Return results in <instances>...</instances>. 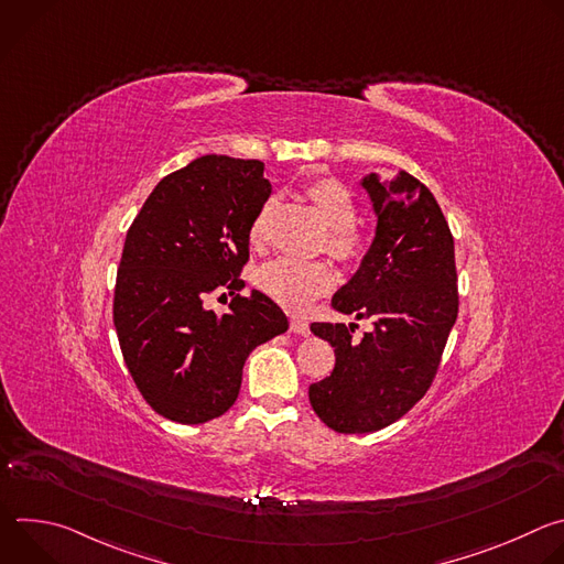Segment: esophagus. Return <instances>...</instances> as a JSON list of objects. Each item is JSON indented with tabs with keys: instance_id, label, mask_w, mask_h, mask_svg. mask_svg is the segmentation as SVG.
Masks as SVG:
<instances>
[{
	"instance_id": "1",
	"label": "esophagus",
	"mask_w": 564,
	"mask_h": 564,
	"mask_svg": "<svg viewBox=\"0 0 564 564\" xmlns=\"http://www.w3.org/2000/svg\"><path fill=\"white\" fill-rule=\"evenodd\" d=\"M290 328H292V333H296V335H305L307 330H310V324L305 318H301V316H292L290 318Z\"/></svg>"
}]
</instances>
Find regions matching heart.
Masks as SVG:
<instances>
[{"label": "heart", "instance_id": "heart-1", "mask_svg": "<svg viewBox=\"0 0 564 564\" xmlns=\"http://www.w3.org/2000/svg\"><path fill=\"white\" fill-rule=\"evenodd\" d=\"M307 198L328 225V252L341 261L355 263L368 250L366 234L355 225L357 203L348 185L337 178H318L305 187ZM270 207L265 205L250 225V240L261 246L268 231ZM335 283L333 265L326 261H301L281 257L257 272V285L288 307H305L314 296L324 294Z\"/></svg>", "mask_w": 564, "mask_h": 564}]
</instances>
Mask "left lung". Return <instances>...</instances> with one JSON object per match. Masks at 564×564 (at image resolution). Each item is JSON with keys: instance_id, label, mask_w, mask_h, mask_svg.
<instances>
[{"instance_id": "8db88e82", "label": "left lung", "mask_w": 564, "mask_h": 564, "mask_svg": "<svg viewBox=\"0 0 564 564\" xmlns=\"http://www.w3.org/2000/svg\"><path fill=\"white\" fill-rule=\"evenodd\" d=\"M377 212V234L333 307L375 328L357 341L355 324H312L335 348L333 372L310 386L318 420L337 433H372L404 417L431 388L457 318L451 227L435 196L401 172L390 185L361 183Z\"/></svg>"}]
</instances>
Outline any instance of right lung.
<instances>
[{"instance_id":"right-lung-1","label":"right lung","mask_w":564,"mask_h":564,"mask_svg":"<svg viewBox=\"0 0 564 564\" xmlns=\"http://www.w3.org/2000/svg\"><path fill=\"white\" fill-rule=\"evenodd\" d=\"M261 160L203 155L165 176L133 218L113 292V324L147 404L178 424L231 409L250 352L288 330L263 292L238 294L250 225L272 194ZM232 294L216 315L209 293Z\"/></svg>"}]
</instances>
